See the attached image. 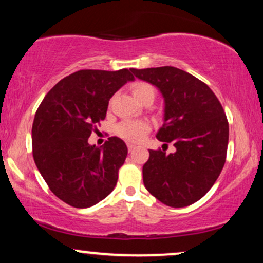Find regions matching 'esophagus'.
<instances>
[{
  "label": "esophagus",
  "mask_w": 263,
  "mask_h": 263,
  "mask_svg": "<svg viewBox=\"0 0 263 263\" xmlns=\"http://www.w3.org/2000/svg\"><path fill=\"white\" fill-rule=\"evenodd\" d=\"M135 144H132V143H127V148H128V151H129V152H131V151L132 149H134L135 148Z\"/></svg>",
  "instance_id": "34e87169"
}]
</instances>
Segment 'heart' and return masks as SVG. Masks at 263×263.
Wrapping results in <instances>:
<instances>
[{
	"label": "heart",
	"instance_id": "obj_1",
	"mask_svg": "<svg viewBox=\"0 0 263 263\" xmlns=\"http://www.w3.org/2000/svg\"><path fill=\"white\" fill-rule=\"evenodd\" d=\"M132 92L138 100L142 101L147 96H153L155 98V87L151 84L144 83V81H137L132 85ZM151 126L146 121H135V120H125L117 125L116 132L120 137L129 142H140L143 140L144 136L149 132Z\"/></svg>",
	"mask_w": 263,
	"mask_h": 263
}]
</instances>
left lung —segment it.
<instances>
[{
    "label": "left lung",
    "mask_w": 263,
    "mask_h": 263,
    "mask_svg": "<svg viewBox=\"0 0 263 263\" xmlns=\"http://www.w3.org/2000/svg\"><path fill=\"white\" fill-rule=\"evenodd\" d=\"M131 71L161 90L164 123L157 138L176 147L170 155L149 149L142 170L144 186L168 206H188L209 192L224 168L229 143L224 108L206 84L174 66Z\"/></svg>",
    "instance_id": "left-lung-1"
}]
</instances>
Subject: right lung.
I'll use <instances>...</instances> for the list:
<instances>
[{
    "mask_svg": "<svg viewBox=\"0 0 263 263\" xmlns=\"http://www.w3.org/2000/svg\"><path fill=\"white\" fill-rule=\"evenodd\" d=\"M128 80V69L75 71L50 89L35 112V165L53 194L70 206H92L117 184L128 152L125 142L114 136L101 148L87 140L106 117L111 96Z\"/></svg>",
    "mask_w": 263,
    "mask_h": 263,
    "instance_id": "1",
    "label": "right lung"
}]
</instances>
